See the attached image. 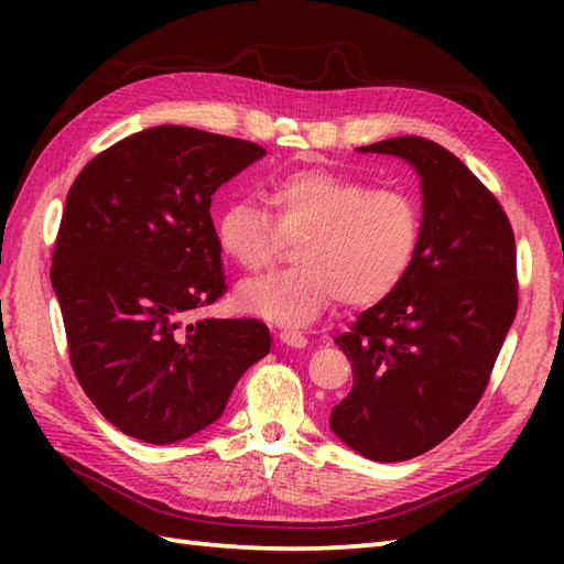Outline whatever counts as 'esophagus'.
<instances>
[{"label":"esophagus","instance_id":"1","mask_svg":"<svg viewBox=\"0 0 564 564\" xmlns=\"http://www.w3.org/2000/svg\"><path fill=\"white\" fill-rule=\"evenodd\" d=\"M279 339H281L285 346H293V349H303V346L307 344L305 334L297 332V329H281V332H279Z\"/></svg>","mask_w":564,"mask_h":564}]
</instances>
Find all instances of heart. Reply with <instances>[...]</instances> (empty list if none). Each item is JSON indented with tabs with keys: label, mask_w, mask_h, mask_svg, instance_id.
<instances>
[{
	"label": "heart",
	"mask_w": 564,
	"mask_h": 564,
	"mask_svg": "<svg viewBox=\"0 0 564 564\" xmlns=\"http://www.w3.org/2000/svg\"><path fill=\"white\" fill-rule=\"evenodd\" d=\"M273 215L254 200L227 203L218 239L245 271H263L289 242L297 267L245 281L237 305L249 315L307 325L334 303L368 307L398 289L422 242V206L404 188L329 170H297L269 188Z\"/></svg>",
	"instance_id": "obj_1"
}]
</instances>
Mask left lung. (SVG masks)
Masks as SVG:
<instances>
[{"label":"left lung","mask_w":564,"mask_h":564,"mask_svg":"<svg viewBox=\"0 0 564 564\" xmlns=\"http://www.w3.org/2000/svg\"><path fill=\"white\" fill-rule=\"evenodd\" d=\"M361 152L414 164L422 242L398 289L334 337L354 388L329 426L366 458L398 463L448 438L485 394L519 307L517 242L492 191L438 142L402 135Z\"/></svg>","instance_id":"8db88e82"}]
</instances>
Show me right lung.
<instances>
[{
	"label": "right lung",
	"mask_w": 564,
	"mask_h": 564,
	"mask_svg": "<svg viewBox=\"0 0 564 564\" xmlns=\"http://www.w3.org/2000/svg\"><path fill=\"white\" fill-rule=\"evenodd\" d=\"M263 154L158 126L99 152L69 188L51 267L69 364L128 436L174 443L206 429L271 349L261 319L188 322L227 291L210 196Z\"/></svg>",
	"instance_id": "1"
}]
</instances>
